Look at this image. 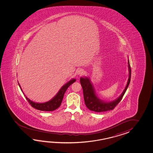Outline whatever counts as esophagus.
<instances>
[{"instance_id": "1", "label": "esophagus", "mask_w": 153, "mask_h": 153, "mask_svg": "<svg viewBox=\"0 0 153 153\" xmlns=\"http://www.w3.org/2000/svg\"><path fill=\"white\" fill-rule=\"evenodd\" d=\"M84 71L83 69H79L78 71V75L79 76H81V75H83L84 74Z\"/></svg>"}]
</instances>
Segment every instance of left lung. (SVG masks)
Returning <instances> with one entry per match:
<instances>
[{"label":"left lung","mask_w":153,"mask_h":153,"mask_svg":"<svg viewBox=\"0 0 153 153\" xmlns=\"http://www.w3.org/2000/svg\"><path fill=\"white\" fill-rule=\"evenodd\" d=\"M128 68L129 71L128 79L127 84L120 96L116 100L111 102H105L101 100L96 94L94 88L91 82L90 78L88 77H81L80 79V84L83 90L85 104L88 109L95 112H103L113 110L122 100L125 93L127 90L131 80V71L130 67L129 59H128Z\"/></svg>","instance_id":"left-lung-1"}]
</instances>
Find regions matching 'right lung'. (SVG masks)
Here are the masks:
<instances>
[{
    "label": "right lung",
    "mask_w": 153,
    "mask_h": 153,
    "mask_svg": "<svg viewBox=\"0 0 153 153\" xmlns=\"http://www.w3.org/2000/svg\"><path fill=\"white\" fill-rule=\"evenodd\" d=\"M75 81H76L75 79H71L70 81L67 82L64 85L62 86V88H60V90L57 92V94H56L55 96L52 98L51 100L45 102V103H36V102L30 100L28 98L26 97V95H25V96L26 97L27 100L29 102V104L31 105V106L32 107L36 109H38L39 111H55L56 109H57L61 104L64 94H65L66 90H67V88H68L69 86L71 85L74 83ZM18 84H19V85L20 86L21 91H22V90L21 88L20 85L19 84V82H18ZM23 94H24V93H23Z\"/></svg>",
    "instance_id": "1"
}]
</instances>
